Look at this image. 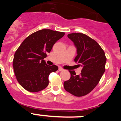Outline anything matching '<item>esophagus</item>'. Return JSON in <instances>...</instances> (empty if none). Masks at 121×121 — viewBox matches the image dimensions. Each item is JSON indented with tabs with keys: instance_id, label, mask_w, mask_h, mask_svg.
Segmentation results:
<instances>
[{
	"instance_id": "1",
	"label": "esophagus",
	"mask_w": 121,
	"mask_h": 121,
	"mask_svg": "<svg viewBox=\"0 0 121 121\" xmlns=\"http://www.w3.org/2000/svg\"><path fill=\"white\" fill-rule=\"evenodd\" d=\"M64 70V69H63L62 68H61V67H59V71H63Z\"/></svg>"
}]
</instances>
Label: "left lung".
I'll return each instance as SVG.
<instances>
[{
    "label": "left lung",
    "instance_id": "1",
    "mask_svg": "<svg viewBox=\"0 0 121 121\" xmlns=\"http://www.w3.org/2000/svg\"><path fill=\"white\" fill-rule=\"evenodd\" d=\"M68 37L77 48V56L74 61L82 69L79 75L69 71L71 77L65 81L64 87L75 96H85L96 87L105 70L107 58L104 51L96 41L83 33L68 34Z\"/></svg>",
    "mask_w": 121,
    "mask_h": 121
}]
</instances>
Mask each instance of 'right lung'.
Returning <instances> with one entry per match:
<instances>
[{
    "label": "right lung",
    "mask_w": 121,
    "mask_h": 121,
    "mask_svg": "<svg viewBox=\"0 0 121 121\" xmlns=\"http://www.w3.org/2000/svg\"><path fill=\"white\" fill-rule=\"evenodd\" d=\"M65 35L64 32L43 29L25 39L14 54L13 68L19 84L30 92H38L48 86V76L58 70L55 65L46 64L47 53Z\"/></svg>",
    "instance_id": "add662e5"
}]
</instances>
